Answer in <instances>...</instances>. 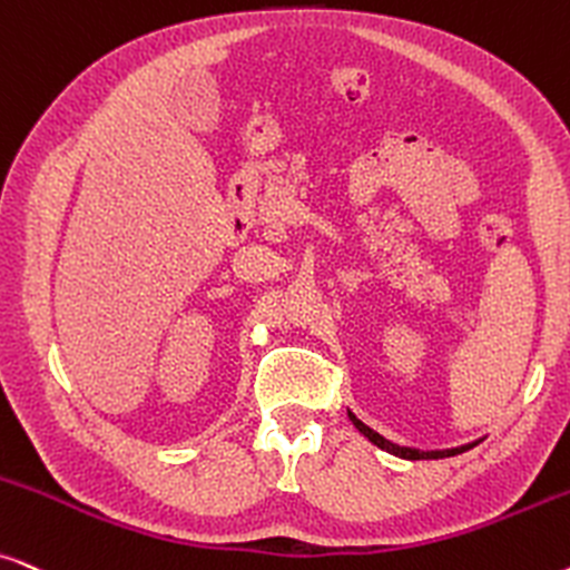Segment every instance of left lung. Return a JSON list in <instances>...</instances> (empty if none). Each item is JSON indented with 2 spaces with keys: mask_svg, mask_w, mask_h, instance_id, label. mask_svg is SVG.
Instances as JSON below:
<instances>
[{
  "mask_svg": "<svg viewBox=\"0 0 570 570\" xmlns=\"http://www.w3.org/2000/svg\"><path fill=\"white\" fill-rule=\"evenodd\" d=\"M348 416L353 424H356V430L364 434V438H368V442H374L376 448L387 450V453H393L397 458H409V461H434V458H450V455H458V453H465V450H471L476 445V442H471V445H461V448H450V450H416V448H401L395 445V442L384 440L382 434H376L374 430H368V426L364 424V421H358L353 413L348 411Z\"/></svg>",
  "mask_w": 570,
  "mask_h": 570,
  "instance_id": "1",
  "label": "left lung"
}]
</instances>
